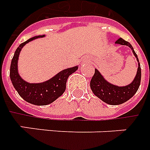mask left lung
<instances>
[{
    "label": "left lung",
    "instance_id": "8db88e82",
    "mask_svg": "<svg viewBox=\"0 0 150 150\" xmlns=\"http://www.w3.org/2000/svg\"><path fill=\"white\" fill-rule=\"evenodd\" d=\"M116 44L124 45L129 47L132 50L133 54L138 61V67L137 74L134 79L130 84L127 86L119 87L106 81L99 71L95 69V74L90 81V87L94 95L100 98L101 100L110 105H119L129 100L138 91L141 83V66L138 56L134 50V48L130 42L125 41L122 38H119L116 42Z\"/></svg>",
    "mask_w": 150,
    "mask_h": 150
}]
</instances>
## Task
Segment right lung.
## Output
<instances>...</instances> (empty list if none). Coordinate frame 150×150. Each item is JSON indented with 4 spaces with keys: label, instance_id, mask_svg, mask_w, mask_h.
<instances>
[{
    "label": "right lung",
    "instance_id": "obj_1",
    "mask_svg": "<svg viewBox=\"0 0 150 150\" xmlns=\"http://www.w3.org/2000/svg\"><path fill=\"white\" fill-rule=\"evenodd\" d=\"M45 35L32 37L21 43L16 50L10 66V78L15 89L23 100L31 104L38 106L47 105L56 100L62 95L66 87L67 79L72 74L77 70L78 66L63 69L52 78L42 83H28L22 79L18 73V58L21 50L27 43Z\"/></svg>",
    "mask_w": 150,
    "mask_h": 150
}]
</instances>
